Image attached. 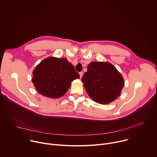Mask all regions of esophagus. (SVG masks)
<instances>
[{"mask_svg": "<svg viewBox=\"0 0 157 157\" xmlns=\"http://www.w3.org/2000/svg\"><path fill=\"white\" fill-rule=\"evenodd\" d=\"M82 75H83V72H80L79 73V76H80V78H81L82 77Z\"/></svg>", "mask_w": 157, "mask_h": 157, "instance_id": "obj_1", "label": "esophagus"}]
</instances>
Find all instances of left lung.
<instances>
[{
	"instance_id": "8db88e82",
	"label": "left lung",
	"mask_w": 157,
	"mask_h": 157,
	"mask_svg": "<svg viewBox=\"0 0 157 157\" xmlns=\"http://www.w3.org/2000/svg\"><path fill=\"white\" fill-rule=\"evenodd\" d=\"M82 82L90 98L102 104L116 100L124 86L121 74L114 65L107 62H91L82 78Z\"/></svg>"
}]
</instances>
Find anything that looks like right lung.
Here are the masks:
<instances>
[{
    "label": "right lung",
    "instance_id": "obj_1",
    "mask_svg": "<svg viewBox=\"0 0 157 157\" xmlns=\"http://www.w3.org/2000/svg\"><path fill=\"white\" fill-rule=\"evenodd\" d=\"M32 82L44 96L58 98L66 94L71 82L79 78L74 66L65 58L48 57L41 61L33 71Z\"/></svg>",
    "mask_w": 157,
    "mask_h": 157
}]
</instances>
